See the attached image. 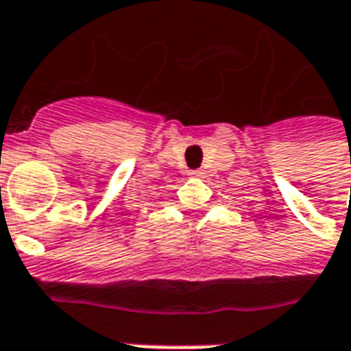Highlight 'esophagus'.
Here are the masks:
<instances>
[{"label": "esophagus", "mask_w": 351, "mask_h": 351, "mask_svg": "<svg viewBox=\"0 0 351 351\" xmlns=\"http://www.w3.org/2000/svg\"><path fill=\"white\" fill-rule=\"evenodd\" d=\"M188 175H190V176H201V171H190Z\"/></svg>", "instance_id": "1"}]
</instances>
